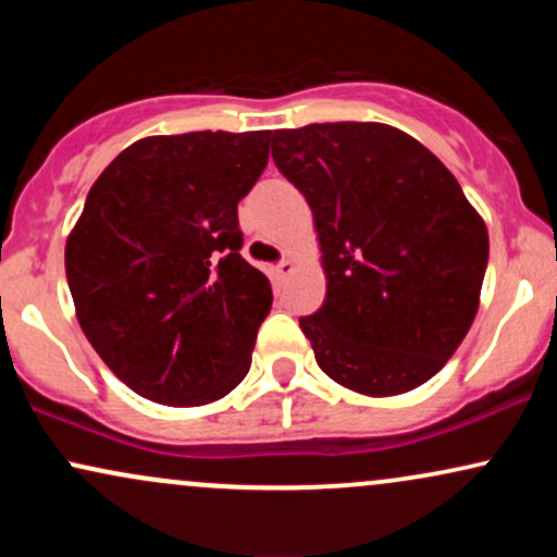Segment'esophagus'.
Wrapping results in <instances>:
<instances>
[{
    "label": "esophagus",
    "instance_id": "esophagus-1",
    "mask_svg": "<svg viewBox=\"0 0 557 557\" xmlns=\"http://www.w3.org/2000/svg\"><path fill=\"white\" fill-rule=\"evenodd\" d=\"M272 270H274V274H277V277H285V274H290L293 270H296V261L287 259V257H283V259L277 261V264L272 267Z\"/></svg>",
    "mask_w": 557,
    "mask_h": 557
}]
</instances>
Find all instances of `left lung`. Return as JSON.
<instances>
[{
  "mask_svg": "<svg viewBox=\"0 0 557 557\" xmlns=\"http://www.w3.org/2000/svg\"><path fill=\"white\" fill-rule=\"evenodd\" d=\"M277 170L304 194L327 298L300 330L337 385L372 398L424 385L479 309L490 238L430 149L382 123L272 133Z\"/></svg>",
  "mask_w": 557,
  "mask_h": 557,
  "instance_id": "1",
  "label": "left lung"
}]
</instances>
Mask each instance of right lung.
Listing matches in <instances>:
<instances>
[{"instance_id":"add662e5","label":"right lung","mask_w":557,"mask_h":557,"mask_svg":"<svg viewBox=\"0 0 557 557\" xmlns=\"http://www.w3.org/2000/svg\"><path fill=\"white\" fill-rule=\"evenodd\" d=\"M270 131L140 138L99 175L65 246L75 314L101 361L162 406L225 398L272 309L240 257L238 201Z\"/></svg>"}]
</instances>
